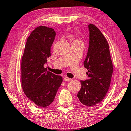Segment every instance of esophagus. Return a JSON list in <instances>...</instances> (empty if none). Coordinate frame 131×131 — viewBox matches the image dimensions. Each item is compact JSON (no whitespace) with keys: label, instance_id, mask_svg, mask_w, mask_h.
Masks as SVG:
<instances>
[{"label":"esophagus","instance_id":"obj_1","mask_svg":"<svg viewBox=\"0 0 131 131\" xmlns=\"http://www.w3.org/2000/svg\"><path fill=\"white\" fill-rule=\"evenodd\" d=\"M71 80V79L70 78H68V77H65L64 78V81H65V82H68V81H70Z\"/></svg>","mask_w":131,"mask_h":131}]
</instances>
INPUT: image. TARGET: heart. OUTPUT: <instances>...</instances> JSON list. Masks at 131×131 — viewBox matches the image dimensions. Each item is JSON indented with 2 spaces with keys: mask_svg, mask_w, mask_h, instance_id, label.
Instances as JSON below:
<instances>
[{
  "mask_svg": "<svg viewBox=\"0 0 131 131\" xmlns=\"http://www.w3.org/2000/svg\"><path fill=\"white\" fill-rule=\"evenodd\" d=\"M75 41H76V40H75Z\"/></svg>",
  "mask_w": 131,
  "mask_h": 131,
  "instance_id": "obj_1",
  "label": "heart"
}]
</instances>
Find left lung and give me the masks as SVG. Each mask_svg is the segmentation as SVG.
<instances>
[{
	"instance_id": "left-lung-1",
	"label": "left lung",
	"mask_w": 131,
	"mask_h": 131,
	"mask_svg": "<svg viewBox=\"0 0 131 131\" xmlns=\"http://www.w3.org/2000/svg\"><path fill=\"white\" fill-rule=\"evenodd\" d=\"M89 46L84 61L89 79L81 81L77 97L82 104L93 106L104 99L111 84L113 71L108 42L97 27L89 25Z\"/></svg>"
}]
</instances>
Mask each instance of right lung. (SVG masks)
I'll return each instance as SVG.
<instances>
[{
	"label": "right lung",
	"instance_id": "add662e5",
	"mask_svg": "<svg viewBox=\"0 0 131 131\" xmlns=\"http://www.w3.org/2000/svg\"><path fill=\"white\" fill-rule=\"evenodd\" d=\"M56 32L40 26L27 39L21 61V85L26 97L39 107H47L53 101L63 78L43 67L51 56L50 49Z\"/></svg>",
	"mask_w": 131,
	"mask_h": 131
}]
</instances>
